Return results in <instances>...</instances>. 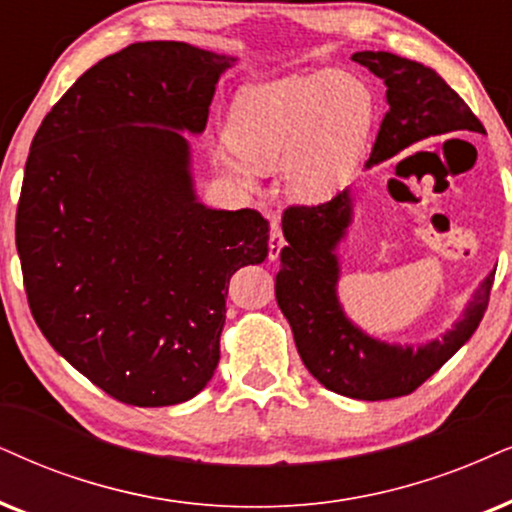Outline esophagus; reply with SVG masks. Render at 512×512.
<instances>
[{
  "label": "esophagus",
  "instance_id": "obj_1",
  "mask_svg": "<svg viewBox=\"0 0 512 512\" xmlns=\"http://www.w3.org/2000/svg\"><path fill=\"white\" fill-rule=\"evenodd\" d=\"M283 245V234H281V224H278L276 217H271V234H269V260H278V255H281Z\"/></svg>",
  "mask_w": 512,
  "mask_h": 512
}]
</instances>
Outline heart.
Returning a JSON list of instances; mask_svg holds the SVG:
<instances>
[{"mask_svg":"<svg viewBox=\"0 0 512 512\" xmlns=\"http://www.w3.org/2000/svg\"><path fill=\"white\" fill-rule=\"evenodd\" d=\"M373 125V94L349 73L290 75L245 87L226 122V141L246 160L219 153L217 165L252 186L255 170L286 167L290 196L331 198L347 184Z\"/></svg>","mask_w":512,"mask_h":512,"instance_id":"b5f03b06","label":"heart"}]
</instances>
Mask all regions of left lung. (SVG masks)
I'll return each instance as SVG.
<instances>
[{"label": "left lung", "instance_id": "1", "mask_svg": "<svg viewBox=\"0 0 512 512\" xmlns=\"http://www.w3.org/2000/svg\"><path fill=\"white\" fill-rule=\"evenodd\" d=\"M354 61L387 84L390 111L380 122L368 167L392 158L420 139L449 132H480L484 125L454 89L423 63L390 51H357ZM352 219L349 191L319 205H288L283 210L281 269L276 274V302L286 316L297 352L326 390L352 399L380 401L418 390L432 373L461 349L477 331L489 307L494 274L487 276L456 323L442 340L423 347L385 345L368 338L342 314L335 283V245Z\"/></svg>", "mask_w": 512, "mask_h": 512}]
</instances>
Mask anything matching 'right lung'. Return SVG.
<instances>
[{"mask_svg": "<svg viewBox=\"0 0 512 512\" xmlns=\"http://www.w3.org/2000/svg\"><path fill=\"white\" fill-rule=\"evenodd\" d=\"M234 58L137 42L101 58L32 139L16 248L49 345L129 406L196 397L219 361L229 278L264 262L269 222L198 203L189 144Z\"/></svg>", "mask_w": 512, "mask_h": 512, "instance_id": "1", "label": "right lung"}]
</instances>
